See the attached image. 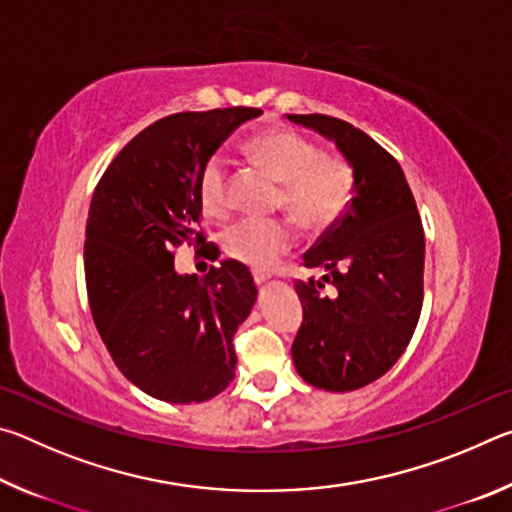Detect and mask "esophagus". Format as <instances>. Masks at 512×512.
<instances>
[{
	"instance_id": "obj_1",
	"label": "esophagus",
	"mask_w": 512,
	"mask_h": 512,
	"mask_svg": "<svg viewBox=\"0 0 512 512\" xmlns=\"http://www.w3.org/2000/svg\"><path fill=\"white\" fill-rule=\"evenodd\" d=\"M253 277H255L257 287H262V284H266L268 280H271V275L264 273V271H253Z\"/></svg>"
}]
</instances>
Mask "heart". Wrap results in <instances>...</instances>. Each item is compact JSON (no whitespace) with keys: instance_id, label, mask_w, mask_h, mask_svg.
I'll list each match as a JSON object with an SVG mask.
<instances>
[{"instance_id":"1","label":"heart","mask_w":512,"mask_h":512,"mask_svg":"<svg viewBox=\"0 0 512 512\" xmlns=\"http://www.w3.org/2000/svg\"><path fill=\"white\" fill-rule=\"evenodd\" d=\"M255 167L282 185L280 207L307 230H325L348 210L354 192L352 167L339 155H323L314 142L293 131H266L246 144ZM198 196L207 214L230 207L228 162L212 155L198 176ZM296 244L284 221L244 219L223 232V250L253 268H268Z\"/></svg>"}]
</instances>
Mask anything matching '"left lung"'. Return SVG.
<instances>
[{
	"label": "left lung",
	"instance_id": "1",
	"mask_svg": "<svg viewBox=\"0 0 512 512\" xmlns=\"http://www.w3.org/2000/svg\"><path fill=\"white\" fill-rule=\"evenodd\" d=\"M334 142L352 167L350 207L302 257L323 273L296 282L302 327L291 357L307 384L357 391L402 357L422 309L424 232L404 171L359 128L327 115H287Z\"/></svg>",
	"mask_w": 512,
	"mask_h": 512
}]
</instances>
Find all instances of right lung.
<instances>
[{
	"label": "right lung",
	"instance_id": "obj_1",
	"mask_svg": "<svg viewBox=\"0 0 512 512\" xmlns=\"http://www.w3.org/2000/svg\"><path fill=\"white\" fill-rule=\"evenodd\" d=\"M257 108L178 112L135 135L94 189L85 230V282L103 343L131 384L155 400L198 404L230 386L232 339L257 287L223 259L205 277L178 273L173 250L205 244L198 176Z\"/></svg>",
	"mask_w": 512,
	"mask_h": 512
}]
</instances>
